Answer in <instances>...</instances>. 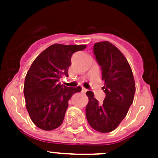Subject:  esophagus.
<instances>
[{
  "mask_svg": "<svg viewBox=\"0 0 158 158\" xmlns=\"http://www.w3.org/2000/svg\"><path fill=\"white\" fill-rule=\"evenodd\" d=\"M87 91H88V90H87L86 89H84V88H83V89H82V92H83V93H86Z\"/></svg>",
  "mask_w": 158,
  "mask_h": 158,
  "instance_id": "obj_1",
  "label": "esophagus"
}]
</instances>
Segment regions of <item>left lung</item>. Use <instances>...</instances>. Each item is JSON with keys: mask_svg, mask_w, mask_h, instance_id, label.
Returning a JSON list of instances; mask_svg holds the SVG:
<instances>
[{"mask_svg": "<svg viewBox=\"0 0 158 158\" xmlns=\"http://www.w3.org/2000/svg\"><path fill=\"white\" fill-rule=\"evenodd\" d=\"M94 52L102 69L106 98L102 103L93 92L86 95V117L89 125L100 133H109L117 128L133 103L135 83L132 69L125 56L107 41L96 43Z\"/></svg>", "mask_w": 158, "mask_h": 158, "instance_id": "1", "label": "left lung"}]
</instances>
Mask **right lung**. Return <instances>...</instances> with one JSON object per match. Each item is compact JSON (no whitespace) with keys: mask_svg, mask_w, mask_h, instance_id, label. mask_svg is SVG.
Returning <instances> with one entry per match:
<instances>
[{"mask_svg":"<svg viewBox=\"0 0 158 158\" xmlns=\"http://www.w3.org/2000/svg\"><path fill=\"white\" fill-rule=\"evenodd\" d=\"M86 48V45L53 44L39 54L26 74L23 94L26 108L37 127L52 130L61 125L68 102L82 89L68 88L59 83L62 76H68L74 52Z\"/></svg>","mask_w":158,"mask_h":158,"instance_id":"right-lung-1","label":"right lung"}]
</instances>
